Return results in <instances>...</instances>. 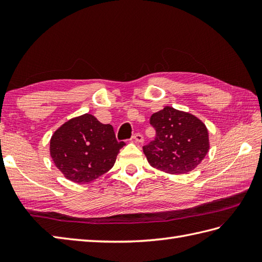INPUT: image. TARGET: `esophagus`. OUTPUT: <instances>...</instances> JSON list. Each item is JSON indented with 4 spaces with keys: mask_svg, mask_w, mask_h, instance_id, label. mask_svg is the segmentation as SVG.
Listing matches in <instances>:
<instances>
[{
    "mask_svg": "<svg viewBox=\"0 0 262 262\" xmlns=\"http://www.w3.org/2000/svg\"><path fill=\"white\" fill-rule=\"evenodd\" d=\"M132 138H133V140H134L135 142H137V143H143V142H144V137H143L142 134H140V133H136V134L133 135Z\"/></svg>",
    "mask_w": 262,
    "mask_h": 262,
    "instance_id": "esophagus-1",
    "label": "esophagus"
}]
</instances>
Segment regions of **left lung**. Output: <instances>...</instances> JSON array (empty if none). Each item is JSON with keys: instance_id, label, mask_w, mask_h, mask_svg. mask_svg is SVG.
Listing matches in <instances>:
<instances>
[{"instance_id": "8db88e82", "label": "left lung", "mask_w": 262, "mask_h": 262, "mask_svg": "<svg viewBox=\"0 0 262 262\" xmlns=\"http://www.w3.org/2000/svg\"><path fill=\"white\" fill-rule=\"evenodd\" d=\"M157 137L143 152L153 168L170 174L196 169L209 151L207 127L192 114L165 107L151 116Z\"/></svg>"}]
</instances>
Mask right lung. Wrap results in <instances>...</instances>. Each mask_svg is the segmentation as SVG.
I'll return each instance as SVG.
<instances>
[{"mask_svg": "<svg viewBox=\"0 0 262 262\" xmlns=\"http://www.w3.org/2000/svg\"><path fill=\"white\" fill-rule=\"evenodd\" d=\"M124 145V142L116 140L113 126L84 114L64 122L54 132L49 152L66 179L85 183L113 168Z\"/></svg>", "mask_w": 262, "mask_h": 262, "instance_id": "1", "label": "right lung"}]
</instances>
